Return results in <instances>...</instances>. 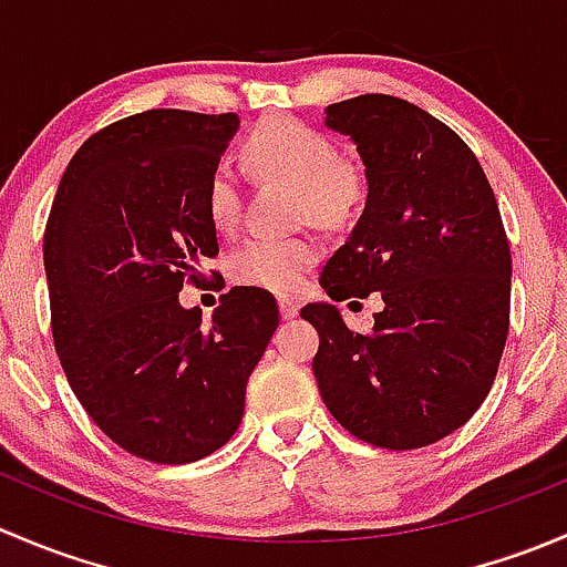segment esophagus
<instances>
[{
    "label": "esophagus",
    "mask_w": 567,
    "mask_h": 567,
    "mask_svg": "<svg viewBox=\"0 0 567 567\" xmlns=\"http://www.w3.org/2000/svg\"><path fill=\"white\" fill-rule=\"evenodd\" d=\"M299 301L296 299H290V296H282V299H279V316H282V320H290V318H296L299 316Z\"/></svg>",
    "instance_id": "1"
}]
</instances>
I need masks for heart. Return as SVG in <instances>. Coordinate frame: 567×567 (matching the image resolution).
<instances>
[{"instance_id":"obj_1","label":"heart","mask_w":567,"mask_h":567,"mask_svg":"<svg viewBox=\"0 0 567 567\" xmlns=\"http://www.w3.org/2000/svg\"><path fill=\"white\" fill-rule=\"evenodd\" d=\"M247 162L260 177H279L299 186V216L320 225H342L364 199V177L357 164L337 153L334 140L296 117H271L247 140ZM205 210L216 230H233L241 219V186L227 164L205 181ZM316 238H266L244 241L230 255V277L247 288L293 293L307 268L318 260Z\"/></svg>"}]
</instances>
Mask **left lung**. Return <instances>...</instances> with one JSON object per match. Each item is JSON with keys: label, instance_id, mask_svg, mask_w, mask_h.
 Wrapping results in <instances>:
<instances>
[{"label": "left lung", "instance_id": "1", "mask_svg": "<svg viewBox=\"0 0 567 567\" xmlns=\"http://www.w3.org/2000/svg\"><path fill=\"white\" fill-rule=\"evenodd\" d=\"M368 177L357 227L320 274L326 296L381 293L370 334L340 310H301L320 334L312 359L337 422L384 450H416L458 431L494 384L511 326V244L466 142L392 95L326 106Z\"/></svg>", "mask_w": 567, "mask_h": 567}]
</instances>
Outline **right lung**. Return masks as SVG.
<instances>
[{"label": "right lung", "instance_id": "obj_1", "mask_svg": "<svg viewBox=\"0 0 567 567\" xmlns=\"http://www.w3.org/2000/svg\"><path fill=\"white\" fill-rule=\"evenodd\" d=\"M238 114L151 109L90 136L43 238L51 334L73 394L125 453L192 463L230 442L279 323L262 288H233L208 323L183 282L216 257L205 181Z\"/></svg>", "mask_w": 567, "mask_h": 567}]
</instances>
